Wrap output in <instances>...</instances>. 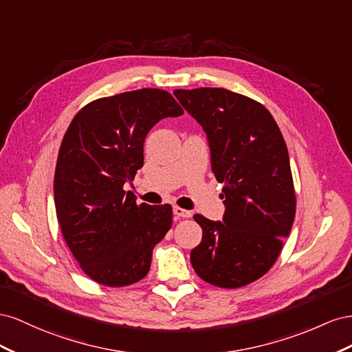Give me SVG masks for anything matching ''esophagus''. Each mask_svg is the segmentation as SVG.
<instances>
[{"label": "esophagus", "instance_id": "obj_1", "mask_svg": "<svg viewBox=\"0 0 352 352\" xmlns=\"http://www.w3.org/2000/svg\"><path fill=\"white\" fill-rule=\"evenodd\" d=\"M174 214L177 217H182V218H190V217H192V212H190V210H187L184 208H179V206H174Z\"/></svg>", "mask_w": 352, "mask_h": 352}]
</instances>
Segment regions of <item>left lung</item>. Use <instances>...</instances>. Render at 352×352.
Instances as JSON below:
<instances>
[{
  "mask_svg": "<svg viewBox=\"0 0 352 352\" xmlns=\"http://www.w3.org/2000/svg\"><path fill=\"white\" fill-rule=\"evenodd\" d=\"M174 94L204 126L212 173L224 184V223L193 217L204 236L190 261L209 285L243 287L276 264L292 230L296 195L285 138L268 109L243 94L210 87Z\"/></svg>",
  "mask_w": 352,
  "mask_h": 352,
  "instance_id": "left-lung-1",
  "label": "left lung"
}]
</instances>
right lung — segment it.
I'll list each match as a JSON object with an SVG mask.
<instances>
[{"instance_id": "1", "label": "right lung", "mask_w": 352, "mask_h": 352, "mask_svg": "<svg viewBox=\"0 0 352 352\" xmlns=\"http://www.w3.org/2000/svg\"><path fill=\"white\" fill-rule=\"evenodd\" d=\"M183 113L168 91L142 88L93 100L66 129L54 173L56 214L69 250L94 282L122 287L147 276L153 248L173 226V206L137 204L124 184L144 164L150 129Z\"/></svg>"}]
</instances>
